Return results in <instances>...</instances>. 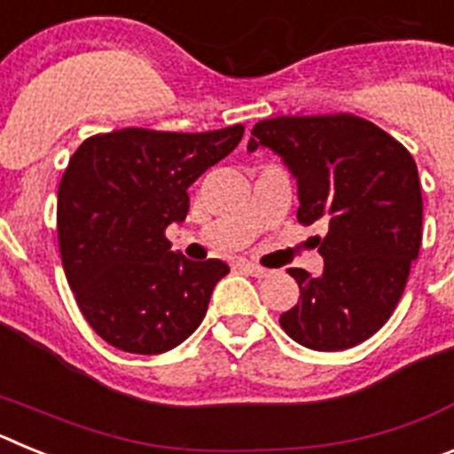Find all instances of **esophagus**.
Segmentation results:
<instances>
[{
	"instance_id": "1",
	"label": "esophagus",
	"mask_w": 454,
	"mask_h": 454,
	"mask_svg": "<svg viewBox=\"0 0 454 454\" xmlns=\"http://www.w3.org/2000/svg\"><path fill=\"white\" fill-rule=\"evenodd\" d=\"M239 268H240V270L250 272L252 277H259V279H262V277L270 275V270H268V268L256 266V263H250V262H239Z\"/></svg>"
}]
</instances>
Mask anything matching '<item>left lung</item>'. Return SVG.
<instances>
[{
	"instance_id": "8db88e82",
	"label": "left lung",
	"mask_w": 454,
	"mask_h": 454,
	"mask_svg": "<svg viewBox=\"0 0 454 454\" xmlns=\"http://www.w3.org/2000/svg\"><path fill=\"white\" fill-rule=\"evenodd\" d=\"M268 147L298 179V220H323L325 268H291L300 300L279 316L309 350L334 352L371 339L403 298L423 240L419 168L398 140L350 114L279 115L254 124L247 152Z\"/></svg>"
}]
</instances>
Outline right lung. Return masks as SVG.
I'll return each mask as SVG.
<instances>
[{"label": "right lung", "mask_w": 454, "mask_h": 454, "mask_svg": "<svg viewBox=\"0 0 454 454\" xmlns=\"http://www.w3.org/2000/svg\"><path fill=\"white\" fill-rule=\"evenodd\" d=\"M234 124L204 134L120 129L72 154L56 207L59 247L83 318L106 343L161 355L198 330L230 266L170 250L166 227L188 214V186L243 138Z\"/></svg>", "instance_id": "add662e5"}]
</instances>
